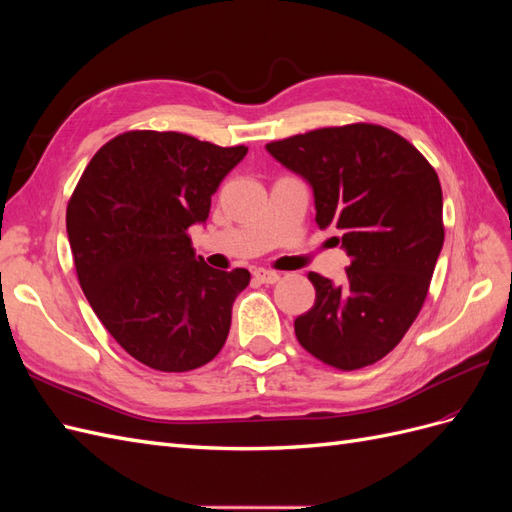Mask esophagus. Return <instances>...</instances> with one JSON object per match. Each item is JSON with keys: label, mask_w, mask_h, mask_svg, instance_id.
<instances>
[{"label": "esophagus", "mask_w": 512, "mask_h": 512, "mask_svg": "<svg viewBox=\"0 0 512 512\" xmlns=\"http://www.w3.org/2000/svg\"><path fill=\"white\" fill-rule=\"evenodd\" d=\"M254 277L260 282V284H275L280 282V273L277 271H271V269H256L254 271Z\"/></svg>", "instance_id": "1"}]
</instances>
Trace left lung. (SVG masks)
<instances>
[{"label": "left lung", "mask_w": 512, "mask_h": 512, "mask_svg": "<svg viewBox=\"0 0 512 512\" xmlns=\"http://www.w3.org/2000/svg\"><path fill=\"white\" fill-rule=\"evenodd\" d=\"M267 151L314 188L316 222L350 256L346 280L309 273L316 303L294 320L299 344L342 371L374 365L416 320L444 243L438 173L412 143L376 123L318 128Z\"/></svg>", "instance_id": "left-lung-1"}]
</instances>
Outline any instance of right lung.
Listing matches in <instances>:
<instances>
[{"instance_id":"add662e5","label":"right lung","mask_w":512,"mask_h":512,"mask_svg":"<svg viewBox=\"0 0 512 512\" xmlns=\"http://www.w3.org/2000/svg\"><path fill=\"white\" fill-rule=\"evenodd\" d=\"M247 153L181 132L130 130L91 158L68 200L74 269L106 331L138 363L181 374L224 348L250 271L196 258L190 226Z\"/></svg>"}]
</instances>
